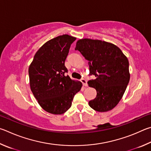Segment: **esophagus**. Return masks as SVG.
<instances>
[{"label":"esophagus","instance_id":"obj_1","mask_svg":"<svg viewBox=\"0 0 151 151\" xmlns=\"http://www.w3.org/2000/svg\"><path fill=\"white\" fill-rule=\"evenodd\" d=\"M81 83H83V85L84 86H88V83H87V80H86V79L82 78L81 80Z\"/></svg>","mask_w":151,"mask_h":151}]
</instances>
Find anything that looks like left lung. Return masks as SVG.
I'll list each match as a JSON object with an SVG mask.
<instances>
[{
  "label": "left lung",
  "instance_id": "1",
  "mask_svg": "<svg viewBox=\"0 0 151 151\" xmlns=\"http://www.w3.org/2000/svg\"><path fill=\"white\" fill-rule=\"evenodd\" d=\"M75 50L88 61L89 75L96 78L88 82L97 91L89 106L99 112L111 110L122 98L130 80L127 58L117 46L99 40H79Z\"/></svg>",
  "mask_w": 151,
  "mask_h": 151
}]
</instances>
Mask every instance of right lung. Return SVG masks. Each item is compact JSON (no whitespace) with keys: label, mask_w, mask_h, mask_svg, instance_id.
<instances>
[{"label":"right lung","mask_w":151,"mask_h":151,"mask_svg":"<svg viewBox=\"0 0 151 151\" xmlns=\"http://www.w3.org/2000/svg\"><path fill=\"white\" fill-rule=\"evenodd\" d=\"M76 39L64 34L47 41L37 51L28 69L32 92L42 109L52 114L67 111L82 86L66 76L65 61Z\"/></svg>","instance_id":"obj_1"}]
</instances>
